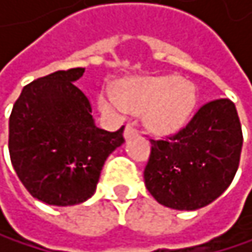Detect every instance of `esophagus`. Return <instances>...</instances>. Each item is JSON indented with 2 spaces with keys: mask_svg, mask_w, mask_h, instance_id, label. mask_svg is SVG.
I'll return each instance as SVG.
<instances>
[{
  "mask_svg": "<svg viewBox=\"0 0 252 252\" xmlns=\"http://www.w3.org/2000/svg\"><path fill=\"white\" fill-rule=\"evenodd\" d=\"M137 134V130L133 127V125L131 124H127V125H125V128H124V137L125 139H130V137H133V136H136Z\"/></svg>",
  "mask_w": 252,
  "mask_h": 252,
  "instance_id": "esophagus-1",
  "label": "esophagus"
}]
</instances>
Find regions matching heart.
I'll use <instances>...</instances> for the list:
<instances>
[{
	"instance_id": "b5f03b06",
	"label": "heart",
	"mask_w": 252,
	"mask_h": 252,
	"mask_svg": "<svg viewBox=\"0 0 252 252\" xmlns=\"http://www.w3.org/2000/svg\"><path fill=\"white\" fill-rule=\"evenodd\" d=\"M99 109L122 119L128 110L142 112L143 124L156 136H172L190 122L198 95L195 86L174 75L134 77L121 80L118 89L105 86L99 94Z\"/></svg>"
}]
</instances>
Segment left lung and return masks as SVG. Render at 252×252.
Returning a JSON list of instances; mask_svg holds the SVG:
<instances>
[{"instance_id":"1","label":"left lung","mask_w":252,"mask_h":252,"mask_svg":"<svg viewBox=\"0 0 252 252\" xmlns=\"http://www.w3.org/2000/svg\"><path fill=\"white\" fill-rule=\"evenodd\" d=\"M242 127L230 99L204 104L186 128L166 140H151L145 186L158 204L198 210L231 185L242 151Z\"/></svg>"}]
</instances>
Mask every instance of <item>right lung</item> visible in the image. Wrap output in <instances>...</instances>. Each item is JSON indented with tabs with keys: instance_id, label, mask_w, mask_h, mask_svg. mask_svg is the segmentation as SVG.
<instances>
[{
	"instance_id": "obj_1",
	"label": "right lung",
	"mask_w": 252,
	"mask_h": 252,
	"mask_svg": "<svg viewBox=\"0 0 252 252\" xmlns=\"http://www.w3.org/2000/svg\"><path fill=\"white\" fill-rule=\"evenodd\" d=\"M84 67L27 84L8 121V151L25 189L48 206H75L96 190L107 157L124 143V127L95 125L92 105L75 81Z\"/></svg>"
}]
</instances>
